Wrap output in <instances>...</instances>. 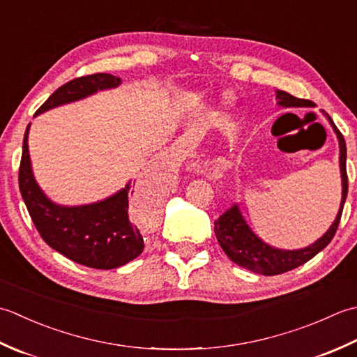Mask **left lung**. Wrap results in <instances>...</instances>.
I'll return each mask as SVG.
<instances>
[{
    "instance_id": "8db88e82",
    "label": "left lung",
    "mask_w": 357,
    "mask_h": 357,
    "mask_svg": "<svg viewBox=\"0 0 357 357\" xmlns=\"http://www.w3.org/2000/svg\"><path fill=\"white\" fill-rule=\"evenodd\" d=\"M275 98H278V105L282 107H314L316 105L310 100L296 98L291 93L285 91H275ZM325 119L328 120L334 134L337 137L339 142V168H340V178H342V199L340 206L337 211V215L331 227L326 229L322 237H319L316 242L305 246L301 250H280L275 246L268 245L264 242L256 232L251 229L248 222L240 211L237 203H234L231 208H228L225 213L214 222V232L215 237L219 240L222 250L225 254L237 264L238 266L250 270L252 273L264 274V275H275L294 270V268L303 265L321 252L326 245L331 242V238L336 234V229L339 227L342 209H344V203L348 192V177H347V146L344 135L339 132V129L334 125V121L325 111H322Z\"/></svg>"
}]
</instances>
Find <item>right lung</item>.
Listing matches in <instances>:
<instances>
[{
	"label": "right lung",
	"instance_id": "add662e5",
	"mask_svg": "<svg viewBox=\"0 0 357 357\" xmlns=\"http://www.w3.org/2000/svg\"><path fill=\"white\" fill-rule=\"evenodd\" d=\"M121 78L111 74H93L70 79L50 96L33 117L50 109L74 103L98 91L115 89ZM29 123L23 138V155L20 165V191L29 214L43 240L79 265L114 270L134 260L144 248L140 228L129 219V199L135 194V181L109 197L87 205H58L50 200L36 183L31 154H29Z\"/></svg>",
	"mask_w": 357,
	"mask_h": 357
}]
</instances>
